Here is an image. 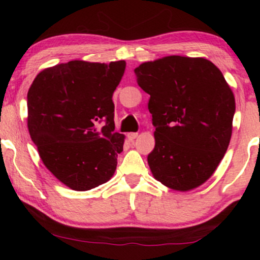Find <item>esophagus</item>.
Masks as SVG:
<instances>
[{"label": "esophagus", "instance_id": "34e87169", "mask_svg": "<svg viewBox=\"0 0 260 260\" xmlns=\"http://www.w3.org/2000/svg\"><path fill=\"white\" fill-rule=\"evenodd\" d=\"M128 139L131 140V142H132V140H134L137 138V137H138V133H128Z\"/></svg>", "mask_w": 260, "mask_h": 260}]
</instances>
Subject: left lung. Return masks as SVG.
I'll use <instances>...</instances> for the list:
<instances>
[{
  "label": "left lung",
  "instance_id": "8db88e82",
  "mask_svg": "<svg viewBox=\"0 0 260 260\" xmlns=\"http://www.w3.org/2000/svg\"><path fill=\"white\" fill-rule=\"evenodd\" d=\"M150 95L155 148L148 155L154 177L166 187L189 190L214 174L232 134L235 96L209 59L168 56L134 70Z\"/></svg>",
  "mask_w": 260,
  "mask_h": 260
}]
</instances>
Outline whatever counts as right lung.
Wrapping results in <instances>:
<instances>
[{"instance_id":"obj_1","label":"right lung","mask_w":260,"mask_h":260,"mask_svg":"<svg viewBox=\"0 0 260 260\" xmlns=\"http://www.w3.org/2000/svg\"><path fill=\"white\" fill-rule=\"evenodd\" d=\"M124 68V61H70L41 71L29 88L31 140L44 165L74 190L100 186L115 174L124 136L115 132L112 94Z\"/></svg>"}]
</instances>
